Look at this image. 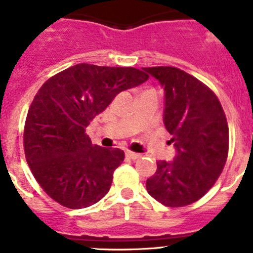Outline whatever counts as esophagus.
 I'll use <instances>...</instances> for the list:
<instances>
[{
  "label": "esophagus",
  "instance_id": "34e87169",
  "mask_svg": "<svg viewBox=\"0 0 253 253\" xmlns=\"http://www.w3.org/2000/svg\"><path fill=\"white\" fill-rule=\"evenodd\" d=\"M125 156H126L128 158H130V160H138V158L140 157L139 153H134V152H130V151L125 152Z\"/></svg>",
  "mask_w": 253,
  "mask_h": 253
}]
</instances>
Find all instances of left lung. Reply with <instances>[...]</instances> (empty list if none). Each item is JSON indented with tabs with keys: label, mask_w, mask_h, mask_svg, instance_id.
Segmentation results:
<instances>
[{
	"label": "left lung",
	"mask_w": 253,
	"mask_h": 253,
	"mask_svg": "<svg viewBox=\"0 0 253 253\" xmlns=\"http://www.w3.org/2000/svg\"><path fill=\"white\" fill-rule=\"evenodd\" d=\"M163 87V124L176 151L158 161L147 191L166 207H185L215 184L228 156V124L218 97L204 84L175 67L142 68Z\"/></svg>",
	"instance_id": "8db88e82"
}]
</instances>
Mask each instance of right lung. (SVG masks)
<instances>
[{"label":"right lung","instance_id":"1","mask_svg":"<svg viewBox=\"0 0 253 253\" xmlns=\"http://www.w3.org/2000/svg\"><path fill=\"white\" fill-rule=\"evenodd\" d=\"M147 80L131 67L81 63L40 87L26 116L24 148L35 180L53 200L81 209L109 193L124 152L92 146L84 130L118 93Z\"/></svg>","mask_w":253,"mask_h":253}]
</instances>
